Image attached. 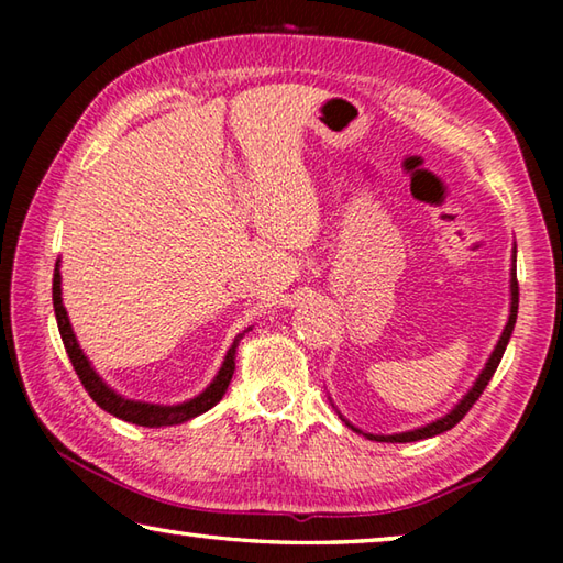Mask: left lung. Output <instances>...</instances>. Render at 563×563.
<instances>
[{
    "instance_id": "1",
    "label": "left lung",
    "mask_w": 563,
    "mask_h": 563,
    "mask_svg": "<svg viewBox=\"0 0 563 563\" xmlns=\"http://www.w3.org/2000/svg\"><path fill=\"white\" fill-rule=\"evenodd\" d=\"M514 263H517V251H514ZM517 310H519V283H517V265H514V268H511V308H509L507 325H504L501 338H499V342H497V347H494V352L489 355L487 365H484L482 375L476 377V383L472 385L470 393H466V395L460 399V402L454 405L452 412H446L444 417L434 419V422H430V424L417 427V430H409V432H399V434H367V432L357 430V427H352L350 422H347V424L352 427V430L360 432V434H365L367 440H373V442H417V440H427V437H434V434H442V432H446V430H452V427H454L456 422H460V419H462L466 412H470L476 399L482 397V393H484V389H487V385H489L492 375L497 373L504 350H507V345H509L514 322H517Z\"/></svg>"
}]
</instances>
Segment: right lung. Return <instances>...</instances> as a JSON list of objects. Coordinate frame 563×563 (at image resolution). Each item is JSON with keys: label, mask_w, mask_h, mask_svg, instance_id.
Listing matches in <instances>:
<instances>
[{"label": "right lung", "mask_w": 563, "mask_h": 563, "mask_svg": "<svg viewBox=\"0 0 563 563\" xmlns=\"http://www.w3.org/2000/svg\"><path fill=\"white\" fill-rule=\"evenodd\" d=\"M52 300H54V316H56V325H59V335H62V342L66 347V355H69L76 375H79V379H81V385L87 387V393H89L93 402H97L101 409H107L109 415L123 419V422H131V424H139V427H170V424L188 422V419L203 415L213 405L221 402L228 385H231V377H233V369H235V347H238V342H241L245 332H241V335L233 340V345H231V350H228V355L223 360L221 369H218V375L213 377V383L208 385L198 397L188 399V402L151 405V402H139V399L121 397V395L113 393V389L97 375V369L91 367V362L81 352L79 342H76L69 316H66V308L62 302L59 263H56V268H54Z\"/></svg>", "instance_id": "obj_1"}]
</instances>
